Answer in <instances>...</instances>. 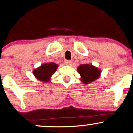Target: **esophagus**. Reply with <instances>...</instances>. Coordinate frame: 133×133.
Wrapping results in <instances>:
<instances>
[{
	"label": "esophagus",
	"mask_w": 133,
	"mask_h": 133,
	"mask_svg": "<svg viewBox=\"0 0 133 133\" xmlns=\"http://www.w3.org/2000/svg\"><path fill=\"white\" fill-rule=\"evenodd\" d=\"M71 60H66L65 61V65H71Z\"/></svg>",
	"instance_id": "34e87169"
}]
</instances>
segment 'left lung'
<instances>
[{"instance_id":"8db88e82","label":"left lung","mask_w":133,"mask_h":133,"mask_svg":"<svg viewBox=\"0 0 133 133\" xmlns=\"http://www.w3.org/2000/svg\"><path fill=\"white\" fill-rule=\"evenodd\" d=\"M77 71L81 76V82L84 84H90L99 77L101 71L96 67L89 64L80 65Z\"/></svg>"}]
</instances>
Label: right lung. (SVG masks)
<instances>
[{"instance_id": "1", "label": "right lung", "mask_w": 133, "mask_h": 133, "mask_svg": "<svg viewBox=\"0 0 133 133\" xmlns=\"http://www.w3.org/2000/svg\"><path fill=\"white\" fill-rule=\"evenodd\" d=\"M58 65L55 63L51 62L44 63L33 71L34 76L38 80L44 82L49 81L51 76L56 71Z\"/></svg>"}]
</instances>
